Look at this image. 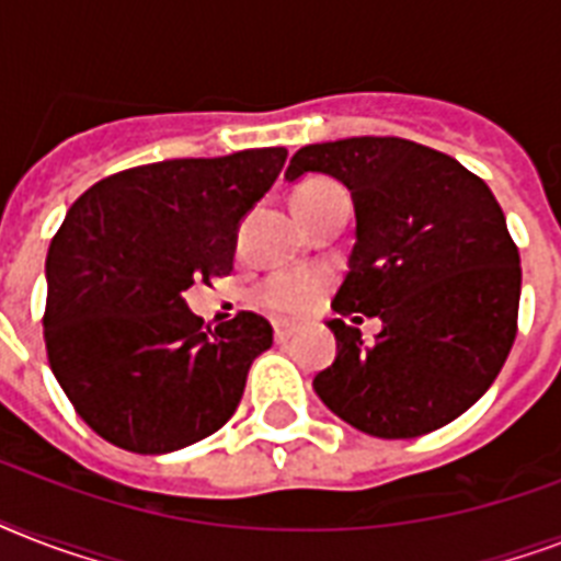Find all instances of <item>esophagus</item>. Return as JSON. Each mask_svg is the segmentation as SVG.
Returning a JSON list of instances; mask_svg holds the SVG:
<instances>
[{
    "label": "esophagus",
    "mask_w": 561,
    "mask_h": 561,
    "mask_svg": "<svg viewBox=\"0 0 561 561\" xmlns=\"http://www.w3.org/2000/svg\"><path fill=\"white\" fill-rule=\"evenodd\" d=\"M290 334H294V329H290L288 323H282V320H276V323H273V341L276 343H285Z\"/></svg>",
    "instance_id": "obj_1"
}]
</instances>
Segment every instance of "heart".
<instances>
[{"label":"heart","instance_id":"obj_1","mask_svg":"<svg viewBox=\"0 0 561 561\" xmlns=\"http://www.w3.org/2000/svg\"><path fill=\"white\" fill-rule=\"evenodd\" d=\"M337 188L329 180H308L294 192V203L317 201L320 194ZM325 279L317 273H276L259 288V302L267 311L282 317H297L314 306L317 297L323 294Z\"/></svg>","mask_w":561,"mask_h":561}]
</instances>
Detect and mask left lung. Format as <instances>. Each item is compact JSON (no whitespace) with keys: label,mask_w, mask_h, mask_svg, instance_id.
<instances>
[{"label":"left lung","mask_w":561,"mask_h":561,"mask_svg":"<svg viewBox=\"0 0 561 561\" xmlns=\"http://www.w3.org/2000/svg\"><path fill=\"white\" fill-rule=\"evenodd\" d=\"M350 188L355 247L329 320L337 355L314 378L334 416L369 436L413 439L448 425L492 387L515 341L522 259L495 194L469 169L396 136L306 145L285 180Z\"/></svg>","instance_id":"1"}]
</instances>
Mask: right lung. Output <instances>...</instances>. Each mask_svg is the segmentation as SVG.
<instances>
[{
  "label": "right lung",
  "instance_id": "add662e5",
  "mask_svg": "<svg viewBox=\"0 0 561 561\" xmlns=\"http://www.w3.org/2000/svg\"><path fill=\"white\" fill-rule=\"evenodd\" d=\"M288 151L118 171L72 203L46 255L48 364L78 416L134 454H171L215 434L244 396L271 323L241 311L203 329L186 294L232 271L241 220Z\"/></svg>",
  "mask_w": 561,
  "mask_h": 561
}]
</instances>
